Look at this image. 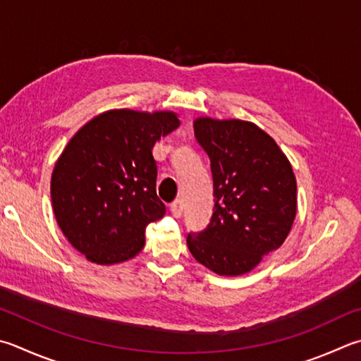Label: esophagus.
I'll use <instances>...</instances> for the list:
<instances>
[{"mask_svg": "<svg viewBox=\"0 0 361 361\" xmlns=\"http://www.w3.org/2000/svg\"><path fill=\"white\" fill-rule=\"evenodd\" d=\"M170 212H172L175 218H180L181 213H183V202L180 199L173 200L172 203H170Z\"/></svg>", "mask_w": 361, "mask_h": 361, "instance_id": "34e87169", "label": "esophagus"}]
</instances>
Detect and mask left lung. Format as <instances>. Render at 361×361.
Returning a JSON list of instances; mask_svg holds the SVG:
<instances>
[{"mask_svg": "<svg viewBox=\"0 0 361 361\" xmlns=\"http://www.w3.org/2000/svg\"><path fill=\"white\" fill-rule=\"evenodd\" d=\"M194 133L212 162L214 212L186 243L199 264L238 276L284 243L297 213V180L278 143L254 123L202 116Z\"/></svg>", "mask_w": 361, "mask_h": 361, "instance_id": "8db88e82", "label": "left lung"}]
</instances>
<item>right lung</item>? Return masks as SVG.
I'll return each mask as SVG.
<instances>
[{
	"mask_svg": "<svg viewBox=\"0 0 361 361\" xmlns=\"http://www.w3.org/2000/svg\"><path fill=\"white\" fill-rule=\"evenodd\" d=\"M178 126L173 112L109 110L63 149L51 173V205L64 237L90 262L114 265L142 251L145 227L166 213L152 149Z\"/></svg>",
	"mask_w": 361,
	"mask_h": 361,
	"instance_id": "obj_1",
	"label": "right lung"
}]
</instances>
